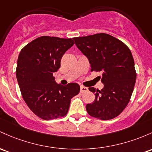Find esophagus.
<instances>
[{
  "instance_id": "obj_1",
  "label": "esophagus",
  "mask_w": 152,
  "mask_h": 152,
  "mask_svg": "<svg viewBox=\"0 0 152 152\" xmlns=\"http://www.w3.org/2000/svg\"><path fill=\"white\" fill-rule=\"evenodd\" d=\"M87 91H88V88L84 87V86H81V87H80V92L81 93H84Z\"/></svg>"
}]
</instances>
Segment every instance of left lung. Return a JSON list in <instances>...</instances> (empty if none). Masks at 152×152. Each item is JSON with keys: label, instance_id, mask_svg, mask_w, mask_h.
I'll return each mask as SVG.
<instances>
[{"label": "left lung", "instance_id": "left-lung-1", "mask_svg": "<svg viewBox=\"0 0 152 152\" xmlns=\"http://www.w3.org/2000/svg\"><path fill=\"white\" fill-rule=\"evenodd\" d=\"M75 43L87 57L91 71H102L104 88L89 87L95 99L86 106L88 114L100 120H110L124 110L132 95L136 79L134 61L128 47L105 33L74 37Z\"/></svg>", "mask_w": 152, "mask_h": 152}]
</instances>
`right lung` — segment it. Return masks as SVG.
Instances as JSON below:
<instances>
[{
    "mask_svg": "<svg viewBox=\"0 0 152 152\" xmlns=\"http://www.w3.org/2000/svg\"><path fill=\"white\" fill-rule=\"evenodd\" d=\"M73 44L71 38L42 36L20 52L16 70L20 91L29 109L42 119L64 117L71 98L79 93L78 84H58L53 76L61 67L63 54Z\"/></svg>",
    "mask_w": 152,
    "mask_h": 152,
    "instance_id": "right-lung-1",
    "label": "right lung"
}]
</instances>
